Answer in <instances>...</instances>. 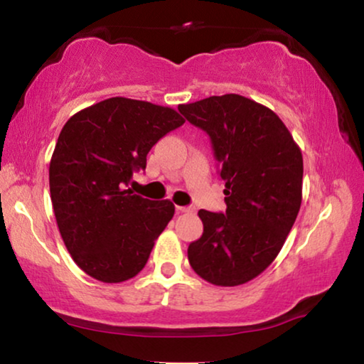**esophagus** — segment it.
I'll list each match as a JSON object with an SVG mask.
<instances>
[{
  "instance_id": "obj_1",
  "label": "esophagus",
  "mask_w": 364,
  "mask_h": 364,
  "mask_svg": "<svg viewBox=\"0 0 364 364\" xmlns=\"http://www.w3.org/2000/svg\"><path fill=\"white\" fill-rule=\"evenodd\" d=\"M176 210L179 213H193V211H195V208H191V206H178Z\"/></svg>"
}]
</instances>
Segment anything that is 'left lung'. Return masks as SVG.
<instances>
[{"mask_svg":"<svg viewBox=\"0 0 364 364\" xmlns=\"http://www.w3.org/2000/svg\"><path fill=\"white\" fill-rule=\"evenodd\" d=\"M178 109L210 134L225 213L198 211L203 235L188 248L198 276L238 287L263 273L283 248L303 198V154L274 111L241 95L210 96Z\"/></svg>","mask_w":364,"mask_h":364,"instance_id":"obj_1","label":"left lung"}]
</instances>
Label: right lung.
Wrapping results in <instances>:
<instances>
[{
  "label": "right lung",
  "instance_id": "add662e5",
  "mask_svg": "<svg viewBox=\"0 0 364 364\" xmlns=\"http://www.w3.org/2000/svg\"><path fill=\"white\" fill-rule=\"evenodd\" d=\"M185 123L176 109L123 96L77 111L63 126L50 163L58 230L75 263L103 283L132 279L174 215L128 188L158 139Z\"/></svg>",
  "mask_w": 364,
  "mask_h": 364
}]
</instances>
